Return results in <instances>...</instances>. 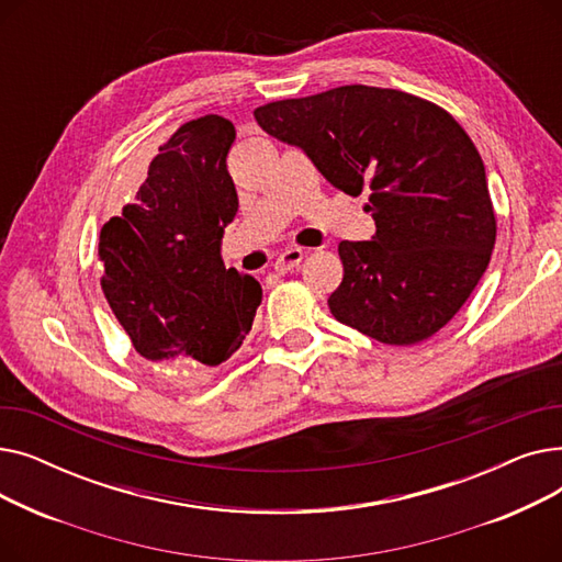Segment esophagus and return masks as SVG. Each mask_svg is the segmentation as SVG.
<instances>
[{"mask_svg": "<svg viewBox=\"0 0 562 562\" xmlns=\"http://www.w3.org/2000/svg\"><path fill=\"white\" fill-rule=\"evenodd\" d=\"M303 257H305L303 248H286V250L278 257V261H276V271H278V273L293 271V269H296V266L303 261Z\"/></svg>", "mask_w": 562, "mask_h": 562, "instance_id": "esophagus-1", "label": "esophagus"}]
</instances>
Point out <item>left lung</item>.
I'll return each instance as SVG.
<instances>
[{
  "label": "left lung",
  "instance_id": "left-lung-1",
  "mask_svg": "<svg viewBox=\"0 0 562 562\" xmlns=\"http://www.w3.org/2000/svg\"><path fill=\"white\" fill-rule=\"evenodd\" d=\"M348 195L369 189L371 241H341L333 316L390 346L432 337L483 278L496 241L485 166L441 106L394 88L339 86L255 109Z\"/></svg>",
  "mask_w": 562,
  "mask_h": 562
}]
</instances>
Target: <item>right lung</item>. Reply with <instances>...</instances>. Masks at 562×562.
I'll return each mask as SVG.
<instances>
[{
    "instance_id": "add662e5",
    "label": "right lung",
    "mask_w": 562,
    "mask_h": 562,
    "mask_svg": "<svg viewBox=\"0 0 562 562\" xmlns=\"http://www.w3.org/2000/svg\"><path fill=\"white\" fill-rule=\"evenodd\" d=\"M234 125L184 123L161 147L123 216L100 232L104 299L140 358L184 378L229 360L252 328L261 286L225 269L221 239L239 210L227 172Z\"/></svg>"
}]
</instances>
